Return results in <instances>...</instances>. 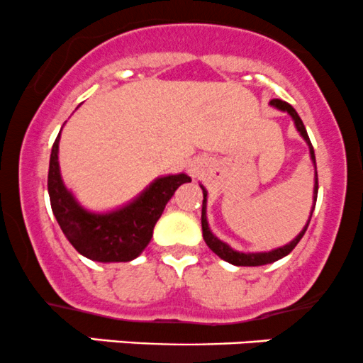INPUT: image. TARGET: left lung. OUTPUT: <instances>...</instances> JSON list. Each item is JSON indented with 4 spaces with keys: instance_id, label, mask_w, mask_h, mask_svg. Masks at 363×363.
Returning a JSON list of instances; mask_svg holds the SVG:
<instances>
[{
    "instance_id": "obj_1",
    "label": "left lung",
    "mask_w": 363,
    "mask_h": 363,
    "mask_svg": "<svg viewBox=\"0 0 363 363\" xmlns=\"http://www.w3.org/2000/svg\"><path fill=\"white\" fill-rule=\"evenodd\" d=\"M270 105L276 106L277 110L281 111H288L289 115H291V118L294 121V125H296L298 133L301 134V138L305 139L306 145H308V150H310V158H312L313 165H315V153H313V146L312 143H310V138L308 134H306V129L303 125V122H301L300 115L296 113V110L293 108L289 103L282 101V99H272L270 101ZM203 208H201V229H203V240H205L206 245H208V248L212 250L215 255H218V257L222 258V260L229 262V264L233 265H238V267H258V265H267V264H272V262H277L281 260L282 257H286V255H289L294 250V246L300 242L301 238H303L306 227L310 224V218H312V213H313V208H315V205L312 206V212H310V217H308V222H306V225L303 227V230H301L300 234H298L296 238L291 242H288L286 246H281V248H276L272 250V252H264V253H242V252H236V250L230 248L229 245L224 241L218 240L217 236H213V233L210 230L208 227V220H206V189L203 188ZM317 193H318V179H317V165H315V184H313V201H317Z\"/></svg>"
}]
</instances>
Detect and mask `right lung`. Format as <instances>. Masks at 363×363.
Returning <instances> with one entry per match:
<instances>
[{
	"instance_id": "right-lung-1",
	"label": "right lung",
	"mask_w": 363,
	"mask_h": 363,
	"mask_svg": "<svg viewBox=\"0 0 363 363\" xmlns=\"http://www.w3.org/2000/svg\"><path fill=\"white\" fill-rule=\"evenodd\" d=\"M60 134L55 139L48 172L51 210L70 245L82 257L94 262H130L143 253L153 236V227L175 189L191 182L186 174L155 179L127 205L106 213H94L81 206L65 188L58 165Z\"/></svg>"
}]
</instances>
